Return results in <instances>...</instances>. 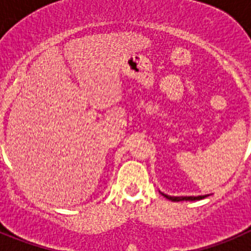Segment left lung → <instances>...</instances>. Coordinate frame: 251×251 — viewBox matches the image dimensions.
<instances>
[{"label":"left lung","mask_w":251,"mask_h":251,"mask_svg":"<svg viewBox=\"0 0 251 251\" xmlns=\"http://www.w3.org/2000/svg\"><path fill=\"white\" fill-rule=\"evenodd\" d=\"M162 195L171 201H195V200H201V199H205V197L208 196V195H205V196H197V197H194V196L175 197V196H168V195H165V194H162Z\"/></svg>","instance_id":"left-lung-1"}]
</instances>
